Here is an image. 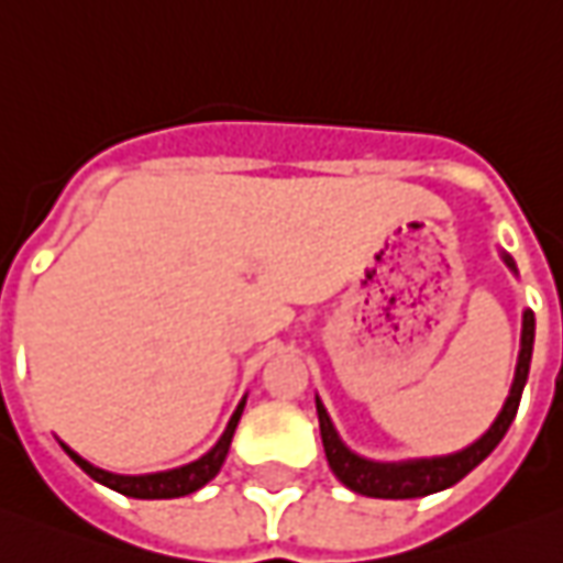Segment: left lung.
<instances>
[{
  "label": "left lung",
  "instance_id": "1",
  "mask_svg": "<svg viewBox=\"0 0 563 563\" xmlns=\"http://www.w3.org/2000/svg\"><path fill=\"white\" fill-rule=\"evenodd\" d=\"M506 266L515 273V263L509 254H503ZM533 331H537V321L533 312L527 309L525 321H521V352H518V364H515V379H511L509 398L499 410V417L494 426L484 432L475 444H468L463 451L448 453V456H432V460H405V463H374V460H364L358 453H352L340 441L336 429H333L328 410L316 398V410H319V429H321V444H324V456H328V466L333 468V475L346 484L349 490L362 496H374V499H417V496H429L451 487L460 478H466L472 468L484 463L494 448L503 441V435L509 432L511 420L518 413L521 405V393H525L527 374H530V355H533Z\"/></svg>",
  "mask_w": 563,
  "mask_h": 563
}]
</instances>
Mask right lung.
Instances as JSON below:
<instances>
[{"instance_id":"add662e5","label":"right lung","mask_w":563,"mask_h":563,"mask_svg":"<svg viewBox=\"0 0 563 563\" xmlns=\"http://www.w3.org/2000/svg\"><path fill=\"white\" fill-rule=\"evenodd\" d=\"M242 410L244 401L235 407V413H232L230 426H227V432L220 435L211 451L205 453L201 460L196 463H189V466L180 468H170V472H153V475H112V472H103V468L91 466V463H85L79 453L69 451L67 444H64V451L76 460V466H81V472H88L95 482L107 484L110 490H119V494L134 496V499H174V496H186V494H196L199 487L214 478L220 466H223V460H227V453H230L232 435H235V426L242 420Z\"/></svg>"}]
</instances>
